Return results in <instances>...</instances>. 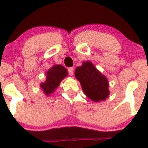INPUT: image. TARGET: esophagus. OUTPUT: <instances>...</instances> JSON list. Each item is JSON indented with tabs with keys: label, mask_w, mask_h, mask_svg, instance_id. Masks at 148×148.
<instances>
[{
	"label": "esophagus",
	"mask_w": 148,
	"mask_h": 148,
	"mask_svg": "<svg viewBox=\"0 0 148 148\" xmlns=\"http://www.w3.org/2000/svg\"><path fill=\"white\" fill-rule=\"evenodd\" d=\"M68 72L71 76H73L74 75V68L73 67H71V68L68 69Z\"/></svg>",
	"instance_id": "1"
}]
</instances>
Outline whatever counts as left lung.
Segmentation results:
<instances>
[{
  "mask_svg": "<svg viewBox=\"0 0 148 148\" xmlns=\"http://www.w3.org/2000/svg\"><path fill=\"white\" fill-rule=\"evenodd\" d=\"M75 76L78 79L85 95L92 101H104L109 95L108 82L91 62L77 67Z\"/></svg>",
  "mask_w": 148,
  "mask_h": 148,
  "instance_id": "8db88e82",
  "label": "left lung"
}]
</instances>
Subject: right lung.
<instances>
[{
    "label": "right lung",
    "instance_id": "obj_1",
    "mask_svg": "<svg viewBox=\"0 0 148 148\" xmlns=\"http://www.w3.org/2000/svg\"><path fill=\"white\" fill-rule=\"evenodd\" d=\"M67 71L61 64L54 65L47 71L46 73V80L40 85L41 88L46 95L52 93L64 77L67 76Z\"/></svg>",
    "mask_w": 148,
    "mask_h": 148
}]
</instances>
